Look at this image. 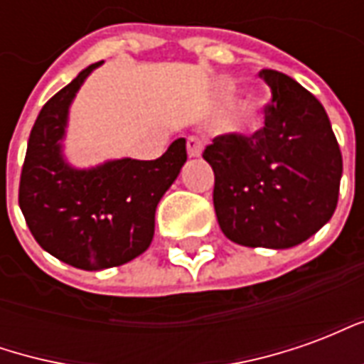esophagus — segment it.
Returning <instances> with one entry per match:
<instances>
[{
  "label": "esophagus",
  "mask_w": 364,
  "mask_h": 364,
  "mask_svg": "<svg viewBox=\"0 0 364 364\" xmlns=\"http://www.w3.org/2000/svg\"><path fill=\"white\" fill-rule=\"evenodd\" d=\"M200 151H203V142H200V138H197V136H189V138H187V154H189V158H198Z\"/></svg>",
  "instance_id": "1"
}]
</instances>
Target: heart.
<instances>
[{
    "instance_id": "1",
    "label": "heart",
    "mask_w": 364,
    "mask_h": 364,
    "mask_svg": "<svg viewBox=\"0 0 364 364\" xmlns=\"http://www.w3.org/2000/svg\"><path fill=\"white\" fill-rule=\"evenodd\" d=\"M255 112H257L255 105L242 103L230 117V128L232 130H245V128H250L253 124V120H255Z\"/></svg>"
}]
</instances>
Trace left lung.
Masks as SVG:
<instances>
[{"instance_id": "obj_1", "label": "left lung", "mask_w": 364, "mask_h": 364, "mask_svg": "<svg viewBox=\"0 0 364 364\" xmlns=\"http://www.w3.org/2000/svg\"><path fill=\"white\" fill-rule=\"evenodd\" d=\"M271 87L265 127L222 134L203 158L214 171V210L224 236L245 247L287 250L333 216L343 159L328 112L289 75L261 70Z\"/></svg>"}]
</instances>
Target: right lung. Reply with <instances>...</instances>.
Here are the masks:
<instances>
[{"label":"right lung","instance_id":"1","mask_svg":"<svg viewBox=\"0 0 364 364\" xmlns=\"http://www.w3.org/2000/svg\"><path fill=\"white\" fill-rule=\"evenodd\" d=\"M91 64L44 105L31 136L19 206L44 252L83 271L119 267L151 244L156 208L187 161L185 138L158 159H111L75 169L62 154L68 111Z\"/></svg>","mask_w":364,"mask_h":364}]
</instances>
